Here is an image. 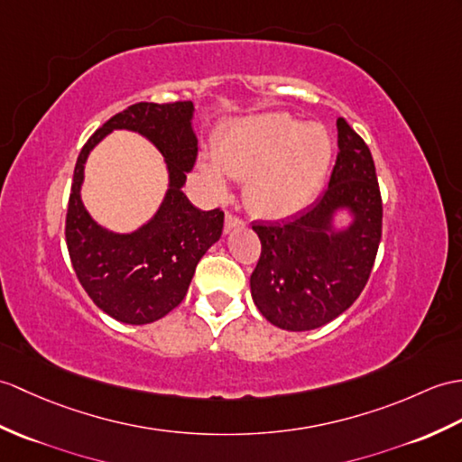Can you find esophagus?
<instances>
[{
  "mask_svg": "<svg viewBox=\"0 0 462 462\" xmlns=\"http://www.w3.org/2000/svg\"><path fill=\"white\" fill-rule=\"evenodd\" d=\"M242 220L236 217V214H232V212H226V217H224V230L226 232H230L232 228H238V226H242Z\"/></svg>",
  "mask_w": 462,
  "mask_h": 462,
  "instance_id": "34e87169",
  "label": "esophagus"
}]
</instances>
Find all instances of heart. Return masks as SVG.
I'll list each match as a JSON object with an SVG mask.
<instances>
[{
	"mask_svg": "<svg viewBox=\"0 0 462 462\" xmlns=\"http://www.w3.org/2000/svg\"><path fill=\"white\" fill-rule=\"evenodd\" d=\"M330 137L317 124L301 125L285 114L234 124L214 147V161L200 163L212 192L226 190V175L245 180V207L262 218H285L317 197L328 173Z\"/></svg>",
	"mask_w": 462,
	"mask_h": 462,
	"instance_id": "b5f03b06",
	"label": "heart"
}]
</instances>
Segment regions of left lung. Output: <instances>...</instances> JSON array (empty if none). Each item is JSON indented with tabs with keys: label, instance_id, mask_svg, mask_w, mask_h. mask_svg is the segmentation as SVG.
I'll return each mask as SVG.
<instances>
[{
	"label": "left lung",
	"instance_id": "left-lung-1",
	"mask_svg": "<svg viewBox=\"0 0 462 462\" xmlns=\"http://www.w3.org/2000/svg\"><path fill=\"white\" fill-rule=\"evenodd\" d=\"M338 155L328 189L313 207L283 222H255L262 255L250 277L252 299L272 325L313 330L330 323L366 287L382 238V197L368 145L337 120ZM353 222L334 230V214Z\"/></svg>",
	"mask_w": 462,
	"mask_h": 462
}]
</instances>
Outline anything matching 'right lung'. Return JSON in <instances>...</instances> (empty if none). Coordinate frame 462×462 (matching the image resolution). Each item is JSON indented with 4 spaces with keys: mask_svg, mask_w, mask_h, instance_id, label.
Instances as JSON below:
<instances>
[{
    "mask_svg": "<svg viewBox=\"0 0 462 462\" xmlns=\"http://www.w3.org/2000/svg\"><path fill=\"white\" fill-rule=\"evenodd\" d=\"M192 112V102L134 104L92 134L74 167L64 228L70 262L96 307L125 325H147L171 313L185 299L197 263L224 228L220 208L200 210L182 192L199 152ZM114 129L147 136L170 171V189L156 217L130 235L102 229L79 199L85 159Z\"/></svg>",
    "mask_w": 462,
    "mask_h": 462,
    "instance_id": "add662e5",
    "label": "right lung"
}]
</instances>
